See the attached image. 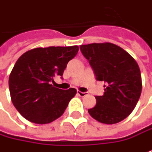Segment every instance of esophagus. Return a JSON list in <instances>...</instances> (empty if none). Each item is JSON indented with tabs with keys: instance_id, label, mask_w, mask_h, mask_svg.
Masks as SVG:
<instances>
[{
	"instance_id": "obj_1",
	"label": "esophagus",
	"mask_w": 152,
	"mask_h": 152,
	"mask_svg": "<svg viewBox=\"0 0 152 152\" xmlns=\"http://www.w3.org/2000/svg\"><path fill=\"white\" fill-rule=\"evenodd\" d=\"M78 94L79 95V96H81V97H83V96H85V95L87 94V93H86V92H81V91L78 90Z\"/></svg>"
}]
</instances>
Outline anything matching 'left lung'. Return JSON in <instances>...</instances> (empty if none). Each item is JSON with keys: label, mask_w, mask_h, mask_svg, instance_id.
I'll return each instance as SVG.
<instances>
[{"label": "left lung", "mask_w": 152, "mask_h": 152, "mask_svg": "<svg viewBox=\"0 0 152 152\" xmlns=\"http://www.w3.org/2000/svg\"><path fill=\"white\" fill-rule=\"evenodd\" d=\"M98 81L105 83L102 96H95L96 105L89 115L99 122L113 125L133 111L140 96L142 82L140 68L131 55L110 42L80 46Z\"/></svg>", "instance_id": "obj_1"}]
</instances>
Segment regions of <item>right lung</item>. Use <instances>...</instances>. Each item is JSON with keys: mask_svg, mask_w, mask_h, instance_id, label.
Wrapping results in <instances>:
<instances>
[{"mask_svg": "<svg viewBox=\"0 0 152 152\" xmlns=\"http://www.w3.org/2000/svg\"><path fill=\"white\" fill-rule=\"evenodd\" d=\"M78 52V46L37 48L17 59L9 76L12 104L27 121L44 125L59 118L77 90L55 88L53 78Z\"/></svg>", "mask_w": 152, "mask_h": 152, "instance_id": "add662e5", "label": "right lung"}]
</instances>
